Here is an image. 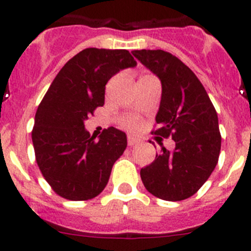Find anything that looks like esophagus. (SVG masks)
<instances>
[{"label":"esophagus","instance_id":"34e87169","mask_svg":"<svg viewBox=\"0 0 251 251\" xmlns=\"http://www.w3.org/2000/svg\"><path fill=\"white\" fill-rule=\"evenodd\" d=\"M137 143H138V139L136 138V137H133V136H128V146H136Z\"/></svg>","mask_w":251,"mask_h":251}]
</instances>
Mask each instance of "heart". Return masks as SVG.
Listing matches in <instances>:
<instances>
[{"label":"heart","mask_w":251,"mask_h":251,"mask_svg":"<svg viewBox=\"0 0 251 251\" xmlns=\"http://www.w3.org/2000/svg\"><path fill=\"white\" fill-rule=\"evenodd\" d=\"M123 124H124V126H126V127H127V128H129V129H133V128H136V127H137L136 119H133V118L124 119Z\"/></svg>","instance_id":"heart-1"}]
</instances>
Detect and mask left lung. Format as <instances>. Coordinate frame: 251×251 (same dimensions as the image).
Listing matches in <instances>:
<instances>
[{"instance_id": "obj_1", "label": "left lung", "mask_w": 251, "mask_h": 251, "mask_svg": "<svg viewBox=\"0 0 251 251\" xmlns=\"http://www.w3.org/2000/svg\"><path fill=\"white\" fill-rule=\"evenodd\" d=\"M133 55L161 80L162 97L154 134L172 137L174 151L162 147L141 170L143 185L166 201L191 197L207 181L219 161L221 136L217 113L191 69L163 50H134Z\"/></svg>"}]
</instances>
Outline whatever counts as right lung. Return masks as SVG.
I'll return each mask as SVG.
<instances>
[{"label": "right lung", "instance_id": "1", "mask_svg": "<svg viewBox=\"0 0 251 251\" xmlns=\"http://www.w3.org/2000/svg\"><path fill=\"white\" fill-rule=\"evenodd\" d=\"M136 65L127 50L89 48L69 60L51 83L31 136L37 166L59 196L90 200L109 181L114 162L127 148V134L110 127L95 141L84 122L104 104L110 77Z\"/></svg>", "mask_w": 251, "mask_h": 251}]
</instances>
